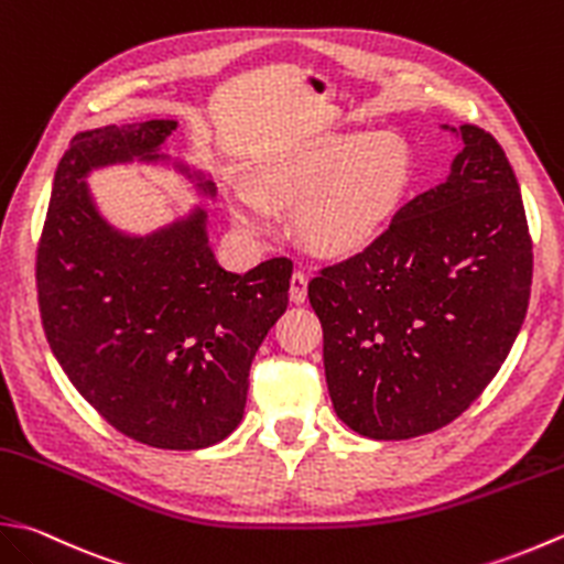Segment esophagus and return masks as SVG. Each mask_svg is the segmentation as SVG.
Instances as JSON below:
<instances>
[{
    "label": "esophagus",
    "mask_w": 564,
    "mask_h": 564,
    "mask_svg": "<svg viewBox=\"0 0 564 564\" xmlns=\"http://www.w3.org/2000/svg\"><path fill=\"white\" fill-rule=\"evenodd\" d=\"M291 301L293 303H305L307 297V273L305 271H295L291 275Z\"/></svg>",
    "instance_id": "34e87169"
}]
</instances>
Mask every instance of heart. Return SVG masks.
Here are the masks:
<instances>
[{"label": "heart", "instance_id": "obj_1", "mask_svg": "<svg viewBox=\"0 0 564 564\" xmlns=\"http://www.w3.org/2000/svg\"><path fill=\"white\" fill-rule=\"evenodd\" d=\"M408 143L391 131L337 129L305 139L271 159L257 175V191L239 187L231 215L259 235L271 227L273 205H297L295 225L323 253L369 247L389 227L411 187Z\"/></svg>", "mask_w": 564, "mask_h": 564}]
</instances>
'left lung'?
I'll return each instance as SVG.
<instances>
[{"label": "left lung", "mask_w": 564, "mask_h": 564, "mask_svg": "<svg viewBox=\"0 0 564 564\" xmlns=\"http://www.w3.org/2000/svg\"><path fill=\"white\" fill-rule=\"evenodd\" d=\"M447 183L405 203L371 245L307 283L329 399L371 440L455 421L509 357L528 313L533 239L509 159L459 129Z\"/></svg>", "instance_id": "obj_1"}]
</instances>
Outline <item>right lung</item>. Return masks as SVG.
Returning <instances> with one entry per match:
<instances>
[{"label":"right lung","mask_w":564,"mask_h":564,"mask_svg":"<svg viewBox=\"0 0 564 564\" xmlns=\"http://www.w3.org/2000/svg\"><path fill=\"white\" fill-rule=\"evenodd\" d=\"M173 129L151 119L70 139L39 239L36 289L55 359L109 425L149 447L203 449L245 415L251 361L289 307L293 261L225 271L203 209L143 239L97 215L87 171L159 159Z\"/></svg>","instance_id":"add662e5"}]
</instances>
